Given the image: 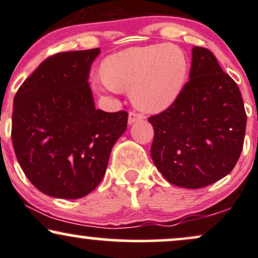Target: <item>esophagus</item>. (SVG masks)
<instances>
[{
	"instance_id": "esophagus-1",
	"label": "esophagus",
	"mask_w": 258,
	"mask_h": 258,
	"mask_svg": "<svg viewBox=\"0 0 258 258\" xmlns=\"http://www.w3.org/2000/svg\"><path fill=\"white\" fill-rule=\"evenodd\" d=\"M142 118H144V116H142L141 113H138V112H135V111H130L129 117H128V123L133 124V123L138 122V120H141Z\"/></svg>"
}]
</instances>
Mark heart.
<instances>
[{
    "instance_id": "obj_1",
    "label": "heart",
    "mask_w": 258,
    "mask_h": 258,
    "mask_svg": "<svg viewBox=\"0 0 258 258\" xmlns=\"http://www.w3.org/2000/svg\"><path fill=\"white\" fill-rule=\"evenodd\" d=\"M188 70L187 54L177 45L134 47L106 57L102 74L94 76L93 87L102 94L130 90L136 107L158 113L180 98Z\"/></svg>"
}]
</instances>
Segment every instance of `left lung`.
Returning <instances> with one entry per match:
<instances>
[{
    "instance_id": "8db88e82",
    "label": "left lung",
    "mask_w": 258,
    "mask_h": 258,
    "mask_svg": "<svg viewBox=\"0 0 258 258\" xmlns=\"http://www.w3.org/2000/svg\"><path fill=\"white\" fill-rule=\"evenodd\" d=\"M148 122L154 164L175 186L196 189L216 182L243 151L246 113L240 90L207 48L193 47L189 81L180 98Z\"/></svg>"
}]
</instances>
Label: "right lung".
I'll return each instance as SVG.
<instances>
[{"mask_svg": "<svg viewBox=\"0 0 258 258\" xmlns=\"http://www.w3.org/2000/svg\"><path fill=\"white\" fill-rule=\"evenodd\" d=\"M99 48L63 51L39 63L14 96L12 142L30 182L77 199L96 188L128 112L96 110L88 78Z\"/></svg>", "mask_w": 258, "mask_h": 258, "instance_id": "obj_1", "label": "right lung"}]
</instances>
